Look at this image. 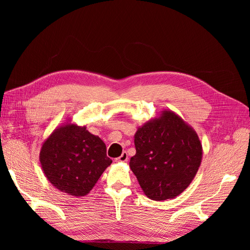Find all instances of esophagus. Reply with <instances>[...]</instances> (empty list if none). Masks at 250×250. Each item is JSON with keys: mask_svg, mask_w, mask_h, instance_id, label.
Instances as JSON below:
<instances>
[{"mask_svg": "<svg viewBox=\"0 0 250 250\" xmlns=\"http://www.w3.org/2000/svg\"><path fill=\"white\" fill-rule=\"evenodd\" d=\"M115 161H116L117 163H125V162L128 161V155H127L126 152H123L122 154H121V156L117 157Z\"/></svg>", "mask_w": 250, "mask_h": 250, "instance_id": "esophagus-1", "label": "esophagus"}]
</instances>
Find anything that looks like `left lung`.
<instances>
[{
    "label": "left lung",
    "instance_id": "obj_1",
    "mask_svg": "<svg viewBox=\"0 0 250 250\" xmlns=\"http://www.w3.org/2000/svg\"><path fill=\"white\" fill-rule=\"evenodd\" d=\"M137 153L129 167L148 198L162 201L177 197L190 186L202 160V145L193 127L177 113L164 109L138 128Z\"/></svg>",
    "mask_w": 250,
    "mask_h": 250
}]
</instances>
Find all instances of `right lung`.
<instances>
[{
    "label": "right lung",
    "mask_w": 250,
    "mask_h": 250,
    "mask_svg": "<svg viewBox=\"0 0 250 250\" xmlns=\"http://www.w3.org/2000/svg\"><path fill=\"white\" fill-rule=\"evenodd\" d=\"M40 162L52 186L75 197L87 195L112 163L104 142L70 120L42 143Z\"/></svg>",
    "instance_id": "right-lung-1"
}]
</instances>
